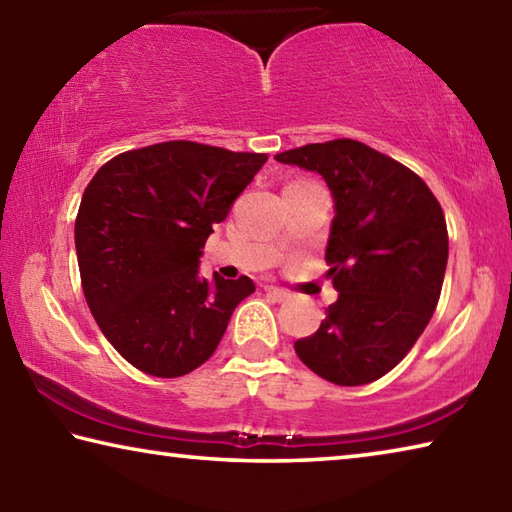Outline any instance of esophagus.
Masks as SVG:
<instances>
[{
  "label": "esophagus",
  "instance_id": "esophagus-1",
  "mask_svg": "<svg viewBox=\"0 0 512 512\" xmlns=\"http://www.w3.org/2000/svg\"><path fill=\"white\" fill-rule=\"evenodd\" d=\"M264 291H266V296L271 298V300H275V302H284V300H289V293L284 291V289H277V287H264Z\"/></svg>",
  "mask_w": 512,
  "mask_h": 512
}]
</instances>
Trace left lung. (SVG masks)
<instances>
[{
	"mask_svg": "<svg viewBox=\"0 0 512 512\" xmlns=\"http://www.w3.org/2000/svg\"><path fill=\"white\" fill-rule=\"evenodd\" d=\"M275 160L318 173L334 198L325 259L339 298L293 348L332 384H370L406 357L436 311L445 214L420 176L361 142L307 144Z\"/></svg>",
	"mask_w": 512,
	"mask_h": 512,
	"instance_id": "left-lung-1",
	"label": "left lung"
}]
</instances>
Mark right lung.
I'll list each match as a JSON object with an SVG mask.
<instances>
[{
    "label": "right lung",
    "mask_w": 512,
    "mask_h": 512,
    "mask_svg": "<svg viewBox=\"0 0 512 512\" xmlns=\"http://www.w3.org/2000/svg\"><path fill=\"white\" fill-rule=\"evenodd\" d=\"M268 160L196 142H162L103 164L74 225L85 300L121 357L183 377L212 357L250 277L207 282V237Z\"/></svg>",
    "instance_id": "add662e5"
}]
</instances>
